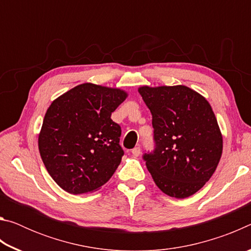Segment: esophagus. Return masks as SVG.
Instances as JSON below:
<instances>
[{
  "mask_svg": "<svg viewBox=\"0 0 251 251\" xmlns=\"http://www.w3.org/2000/svg\"><path fill=\"white\" fill-rule=\"evenodd\" d=\"M131 154H133V155L136 156V157L141 155V147L136 146L135 148H133V150H131Z\"/></svg>",
  "mask_w": 251,
  "mask_h": 251,
  "instance_id": "esophagus-1",
  "label": "esophagus"
}]
</instances>
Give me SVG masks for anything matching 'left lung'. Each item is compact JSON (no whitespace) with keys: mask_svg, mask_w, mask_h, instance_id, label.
Wrapping results in <instances>:
<instances>
[{"mask_svg":"<svg viewBox=\"0 0 251 251\" xmlns=\"http://www.w3.org/2000/svg\"><path fill=\"white\" fill-rule=\"evenodd\" d=\"M150 108L155 150L143 155L157 187L186 198L210 179L222 157L223 136L210 104L184 85L138 88Z\"/></svg>","mask_w":251,"mask_h":251,"instance_id":"1","label":"left lung"}]
</instances>
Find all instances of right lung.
Listing matches in <instances>:
<instances>
[{"label": "right lung", "mask_w": 251, "mask_h": 251, "mask_svg": "<svg viewBox=\"0 0 251 251\" xmlns=\"http://www.w3.org/2000/svg\"><path fill=\"white\" fill-rule=\"evenodd\" d=\"M127 93L92 83L77 85L53 100L39 135L42 160L65 192L100 189L121 164V126L112 113Z\"/></svg>", "instance_id": "obj_1"}]
</instances>
